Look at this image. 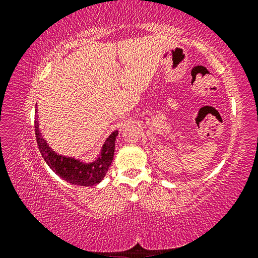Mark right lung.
I'll list each match as a JSON object with an SVG mask.
<instances>
[{"label": "right lung", "instance_id": "1", "mask_svg": "<svg viewBox=\"0 0 258 258\" xmlns=\"http://www.w3.org/2000/svg\"><path fill=\"white\" fill-rule=\"evenodd\" d=\"M38 117L36 109V118H35V135L38 149L46 164L56 175H59L64 181L72 184L81 186H92L103 180L110 167L115 154V141L118 135V131H113L102 146L101 152L98 158L92 163H83L80 159L64 157L59 155L51 149L46 141L43 138L41 130L38 128Z\"/></svg>", "mask_w": 258, "mask_h": 258}]
</instances>
